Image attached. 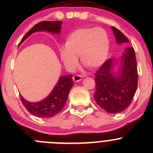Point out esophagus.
Returning <instances> with one entry per match:
<instances>
[{
    "instance_id": "esophagus-1",
    "label": "esophagus",
    "mask_w": 153,
    "mask_h": 153,
    "mask_svg": "<svg viewBox=\"0 0 153 153\" xmlns=\"http://www.w3.org/2000/svg\"><path fill=\"white\" fill-rule=\"evenodd\" d=\"M82 76H81V75H74L73 78H72V79H73V81H75V82H79L80 81H81L82 80Z\"/></svg>"
}]
</instances>
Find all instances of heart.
I'll list each match as a JSON object with an SVG mask.
<instances>
[{
	"label": "heart",
	"instance_id": "obj_1",
	"mask_svg": "<svg viewBox=\"0 0 153 153\" xmlns=\"http://www.w3.org/2000/svg\"><path fill=\"white\" fill-rule=\"evenodd\" d=\"M109 48V37L104 29H78L68 35L65 49H61L60 55L69 70H74L78 66V57L86 67L95 69L106 61Z\"/></svg>",
	"mask_w": 153,
	"mask_h": 153
}]
</instances>
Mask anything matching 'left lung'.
I'll return each instance as SVG.
<instances>
[{
	"mask_svg": "<svg viewBox=\"0 0 153 153\" xmlns=\"http://www.w3.org/2000/svg\"><path fill=\"white\" fill-rule=\"evenodd\" d=\"M118 44L129 43L128 38L118 29L111 27ZM119 64L118 72L114 67ZM96 91L94 98L97 104L109 113L124 111L132 102L138 86V69L135 50L129 47L118 62L110 58L95 74Z\"/></svg>",
	"mask_w": 153,
	"mask_h": 153,
	"instance_id": "left-lung-1",
	"label": "left lung"
}]
</instances>
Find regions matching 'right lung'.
Listing matches in <instances>:
<instances>
[{
    "label": "right lung",
    "instance_id": "add662e5",
    "mask_svg": "<svg viewBox=\"0 0 153 153\" xmlns=\"http://www.w3.org/2000/svg\"><path fill=\"white\" fill-rule=\"evenodd\" d=\"M61 21H41L35 24L25 35L20 42L21 45L29 36L36 32H51L53 34H60L61 29ZM72 75L61 76L58 83L49 95L38 102H29L24 99L21 95V99L26 109L30 113L41 118H50L59 113L65 105L69 95V91L73 86L72 79Z\"/></svg>",
    "mask_w": 153,
    "mask_h": 153
}]
</instances>
